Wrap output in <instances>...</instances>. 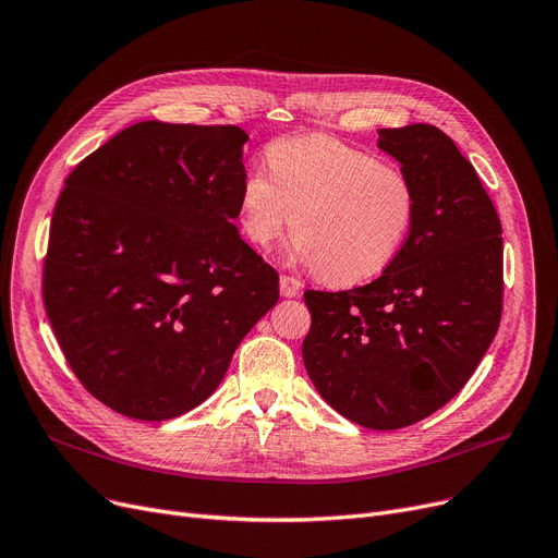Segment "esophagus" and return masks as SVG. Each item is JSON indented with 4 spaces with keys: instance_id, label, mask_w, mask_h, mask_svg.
Instances as JSON below:
<instances>
[{
    "instance_id": "1",
    "label": "esophagus",
    "mask_w": 558,
    "mask_h": 558,
    "mask_svg": "<svg viewBox=\"0 0 558 558\" xmlns=\"http://www.w3.org/2000/svg\"><path fill=\"white\" fill-rule=\"evenodd\" d=\"M279 291L283 298H298L302 291V281L291 277V275H281L279 279Z\"/></svg>"
}]
</instances>
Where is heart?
Listing matches in <instances>:
<instances>
[{
    "label": "heart",
    "mask_w": 558,
    "mask_h": 558,
    "mask_svg": "<svg viewBox=\"0 0 558 558\" xmlns=\"http://www.w3.org/2000/svg\"><path fill=\"white\" fill-rule=\"evenodd\" d=\"M265 162L242 178L238 198L242 231L258 247L291 221L293 254L337 286L383 272L403 247L416 213L405 169L329 135L277 140Z\"/></svg>",
    "instance_id": "b5f03b06"
}]
</instances>
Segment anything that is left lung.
<instances>
[{
  "label": "left lung",
  "instance_id": "8db88e82",
  "mask_svg": "<svg viewBox=\"0 0 558 558\" xmlns=\"http://www.w3.org/2000/svg\"><path fill=\"white\" fill-rule=\"evenodd\" d=\"M416 187V213L385 272L352 291H304L311 383L345 418L396 430L430 416L466 385L504 306L501 221L476 169L435 125L377 140Z\"/></svg>",
  "mask_w": 558,
  "mask_h": 558
}]
</instances>
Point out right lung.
Listing matches in <instances>:
<instances>
[{
	"instance_id": "add662e5",
	"label": "right lung",
	"mask_w": 558,
	"mask_h": 558,
	"mask_svg": "<svg viewBox=\"0 0 558 558\" xmlns=\"http://www.w3.org/2000/svg\"><path fill=\"white\" fill-rule=\"evenodd\" d=\"M238 125L142 121L65 178L43 260V304L82 387L165 421L217 389L279 275L233 227Z\"/></svg>"
}]
</instances>
